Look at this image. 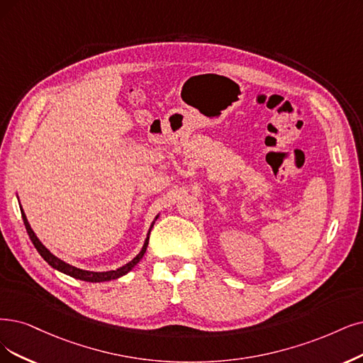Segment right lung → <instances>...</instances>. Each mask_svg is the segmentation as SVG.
<instances>
[{"label":"right lung","mask_w":363,"mask_h":363,"mask_svg":"<svg viewBox=\"0 0 363 363\" xmlns=\"http://www.w3.org/2000/svg\"><path fill=\"white\" fill-rule=\"evenodd\" d=\"M21 212H22V220H23V224H25V229H26V232H28V236H30V239H31V242L34 244L35 250L40 252V256H42L52 267H55V269H58V271H61V272H64V274H67V275H70V277H73V278L86 281V283H101V281H111V279H116V278H119V277L125 275L127 272H130V271L133 269V267L140 262V259L143 257V254L146 252L147 242H150V233H151L152 225H154V223H152L150 232H147V238H146V240H145L142 251H140V252L138 254V256L134 257L130 263H127V264L123 266V267H119V269H116V271H109V272H91V271H82V269H79V267H74V266H72V264H69V263H65V262L60 260L58 257L53 256V254H52L42 242H40L38 238H37L35 233L33 232L31 225H30L28 220H26L23 211H21Z\"/></svg>","instance_id":"1"}]
</instances>
